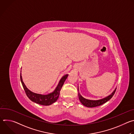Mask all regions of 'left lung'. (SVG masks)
I'll return each instance as SVG.
<instances>
[{
  "label": "left lung",
  "instance_id": "obj_1",
  "mask_svg": "<svg viewBox=\"0 0 134 134\" xmlns=\"http://www.w3.org/2000/svg\"><path fill=\"white\" fill-rule=\"evenodd\" d=\"M116 91V89L113 91V92L110 95H109L108 97L101 99V100H87L85 98H84L83 97H82L81 94H80V93H79V99L81 101V102L82 103V104H83L84 105H85V107H89V108H93V107H96L98 106H100L104 103H105V102H107V101H108L109 100H110L112 97L113 96V95L115 93ZM79 88H78V92H79Z\"/></svg>",
  "mask_w": 134,
  "mask_h": 134
}]
</instances>
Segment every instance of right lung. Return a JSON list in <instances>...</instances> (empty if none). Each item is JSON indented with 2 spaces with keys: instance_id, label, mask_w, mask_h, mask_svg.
<instances>
[{
  "instance_id": "right-lung-1",
  "label": "right lung",
  "mask_w": 134,
  "mask_h": 134,
  "mask_svg": "<svg viewBox=\"0 0 134 134\" xmlns=\"http://www.w3.org/2000/svg\"><path fill=\"white\" fill-rule=\"evenodd\" d=\"M68 75H66L64 76L60 80L58 86L56 87L55 90L51 93H50L47 95H42L39 94H36L30 91L25 85L24 84L22 78L21 76V73L20 75V79L21 81L22 84V86L24 88V90L25 91V92L27 95V97L33 102L39 104L43 105H49L55 102L57 99H58L59 95L60 94V90L62 88V86L66 80V79L68 77Z\"/></svg>"
}]
</instances>
